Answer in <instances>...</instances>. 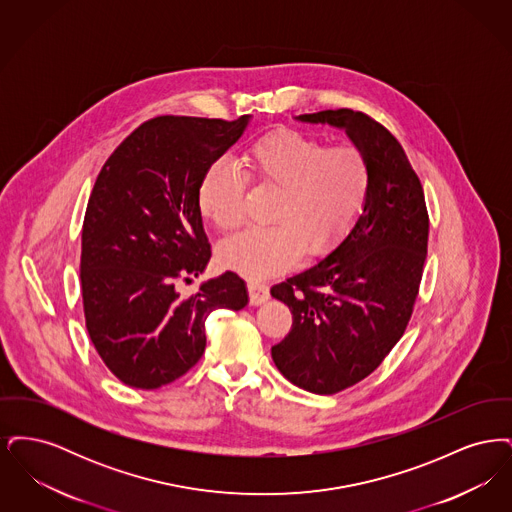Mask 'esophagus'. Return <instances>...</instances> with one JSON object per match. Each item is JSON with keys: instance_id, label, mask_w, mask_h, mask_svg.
<instances>
[{"instance_id": "34e87169", "label": "esophagus", "mask_w": 512, "mask_h": 512, "mask_svg": "<svg viewBox=\"0 0 512 512\" xmlns=\"http://www.w3.org/2000/svg\"><path fill=\"white\" fill-rule=\"evenodd\" d=\"M247 288H249V303H251L253 307H257V305H261V303L267 301V284H263V282H259V280H249V282H247Z\"/></svg>"}]
</instances>
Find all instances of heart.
<instances>
[{
	"label": "heart",
	"mask_w": 512,
	"mask_h": 512,
	"mask_svg": "<svg viewBox=\"0 0 512 512\" xmlns=\"http://www.w3.org/2000/svg\"><path fill=\"white\" fill-rule=\"evenodd\" d=\"M244 172L217 159L199 182V209L222 232L245 217V178L276 188L265 228H253L220 245L222 267L267 276L292 265L299 251L326 253L361 215L370 192V163L353 144L328 146L315 136L280 130L255 140L242 157Z\"/></svg>",
	"instance_id": "1"
}]
</instances>
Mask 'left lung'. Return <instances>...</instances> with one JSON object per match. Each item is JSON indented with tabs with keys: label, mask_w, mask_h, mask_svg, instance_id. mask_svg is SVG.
<instances>
[{
	"label": "left lung",
	"mask_w": 512,
	"mask_h": 512,
	"mask_svg": "<svg viewBox=\"0 0 512 512\" xmlns=\"http://www.w3.org/2000/svg\"><path fill=\"white\" fill-rule=\"evenodd\" d=\"M343 130L370 163L365 207L326 257L290 274L270 295L290 307V334L270 349L301 390L330 395L366 378L401 340L428 247L420 180L390 132L351 109L295 117Z\"/></svg>",
	"instance_id": "left-lung-1"
}]
</instances>
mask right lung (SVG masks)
Instances as JSON below:
<instances>
[{
  "label": "right lung",
  "instance_id": "right-lung-1",
  "mask_svg": "<svg viewBox=\"0 0 512 512\" xmlns=\"http://www.w3.org/2000/svg\"><path fill=\"white\" fill-rule=\"evenodd\" d=\"M249 121L157 117L99 172L82 226L84 315L99 357L130 388L157 390L186 374L205 351L209 313L249 303L244 280L230 270L201 282L192 297L176 290L211 259L201 176Z\"/></svg>",
  "mask_w": 512,
  "mask_h": 512
}]
</instances>
